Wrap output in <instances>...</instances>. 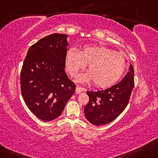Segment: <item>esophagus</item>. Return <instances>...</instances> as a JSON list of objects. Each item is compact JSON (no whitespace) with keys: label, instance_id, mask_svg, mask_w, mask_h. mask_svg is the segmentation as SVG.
I'll use <instances>...</instances> for the list:
<instances>
[{"label":"esophagus","instance_id":"esophagus-1","mask_svg":"<svg viewBox=\"0 0 158 158\" xmlns=\"http://www.w3.org/2000/svg\"><path fill=\"white\" fill-rule=\"evenodd\" d=\"M83 90H84L83 87H80V86L77 85V86L76 87V94H80V93H81L82 91H83Z\"/></svg>","mask_w":158,"mask_h":158}]
</instances>
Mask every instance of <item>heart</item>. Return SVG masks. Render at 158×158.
Listing matches in <instances>:
<instances>
[{
    "instance_id": "b5f03b06",
    "label": "heart",
    "mask_w": 158,
    "mask_h": 158,
    "mask_svg": "<svg viewBox=\"0 0 158 158\" xmlns=\"http://www.w3.org/2000/svg\"><path fill=\"white\" fill-rule=\"evenodd\" d=\"M87 65L88 73L77 77L80 82L93 81L99 87L110 86L119 80L127 68V59L121 53L104 46H85L78 52L70 48L65 56V66L75 76Z\"/></svg>"
}]
</instances>
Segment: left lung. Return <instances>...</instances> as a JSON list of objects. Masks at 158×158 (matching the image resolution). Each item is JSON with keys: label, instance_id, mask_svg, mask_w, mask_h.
<instances>
[{"label": "left lung", "instance_id": "8db88e82", "mask_svg": "<svg viewBox=\"0 0 158 158\" xmlns=\"http://www.w3.org/2000/svg\"><path fill=\"white\" fill-rule=\"evenodd\" d=\"M134 71L129 72L118 83L106 89L87 91L89 102L84 108L85 116L92 124L104 125L117 118L127 107L134 87Z\"/></svg>", "mask_w": 158, "mask_h": 158}]
</instances>
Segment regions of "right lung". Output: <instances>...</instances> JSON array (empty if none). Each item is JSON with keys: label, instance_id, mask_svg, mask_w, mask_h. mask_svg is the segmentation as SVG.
Here are the masks:
<instances>
[{"label": "right lung", "instance_id": "right-lung-1", "mask_svg": "<svg viewBox=\"0 0 158 158\" xmlns=\"http://www.w3.org/2000/svg\"><path fill=\"white\" fill-rule=\"evenodd\" d=\"M67 35L52 34L31 45L20 73L25 104L37 117L50 121L59 117L76 92V85L64 71Z\"/></svg>", "mask_w": 158, "mask_h": 158}]
</instances>
